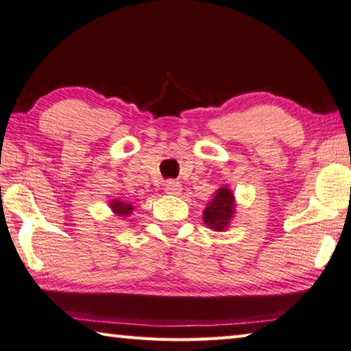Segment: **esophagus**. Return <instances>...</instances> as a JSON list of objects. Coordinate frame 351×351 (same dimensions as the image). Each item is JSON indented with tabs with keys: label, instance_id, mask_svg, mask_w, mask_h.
Returning a JSON list of instances; mask_svg holds the SVG:
<instances>
[{
	"label": "esophagus",
	"instance_id": "34e87169",
	"mask_svg": "<svg viewBox=\"0 0 351 351\" xmlns=\"http://www.w3.org/2000/svg\"><path fill=\"white\" fill-rule=\"evenodd\" d=\"M164 190H165V193H169V195H180L182 187H181L180 182L170 180V181L165 182V189Z\"/></svg>",
	"mask_w": 351,
	"mask_h": 351
}]
</instances>
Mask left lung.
<instances>
[{
  "label": "left lung",
  "instance_id": "8db88e82",
  "mask_svg": "<svg viewBox=\"0 0 351 351\" xmlns=\"http://www.w3.org/2000/svg\"><path fill=\"white\" fill-rule=\"evenodd\" d=\"M234 202L233 195L228 189L222 187L215 195L212 202L204 210V222L216 232L224 230L228 222L233 218Z\"/></svg>",
  "mask_w": 351,
  "mask_h": 351
}]
</instances>
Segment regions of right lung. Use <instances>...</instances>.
Listing matches in <instances>:
<instances>
[{
    "label": "right lung",
    "mask_w": 351,
    "mask_h": 351,
    "mask_svg": "<svg viewBox=\"0 0 351 351\" xmlns=\"http://www.w3.org/2000/svg\"><path fill=\"white\" fill-rule=\"evenodd\" d=\"M110 207L113 208V212L117 213L118 216H127L132 213L133 207L130 204H125V202H121V201H112L110 202Z\"/></svg>",
    "instance_id": "right-lung-1"
}]
</instances>
